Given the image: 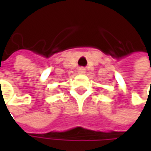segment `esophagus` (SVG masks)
Masks as SVG:
<instances>
[{"label":"esophagus","instance_id":"esophagus-1","mask_svg":"<svg viewBox=\"0 0 151 151\" xmlns=\"http://www.w3.org/2000/svg\"><path fill=\"white\" fill-rule=\"evenodd\" d=\"M85 69L83 68V67H80L78 69V72L80 73V74H83V73H85Z\"/></svg>","mask_w":151,"mask_h":151}]
</instances>
